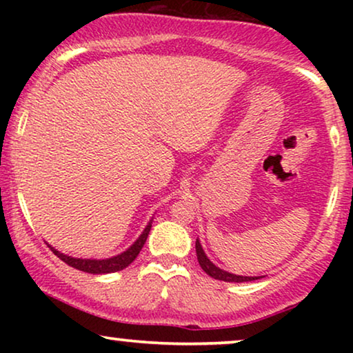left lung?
<instances>
[{
  "label": "left lung",
  "instance_id": "1",
  "mask_svg": "<svg viewBox=\"0 0 353 353\" xmlns=\"http://www.w3.org/2000/svg\"><path fill=\"white\" fill-rule=\"evenodd\" d=\"M196 254H197V260H199V265L201 268L204 270V272L209 274V276L215 278V279H220V281H226V283H244V281H254V276H238V274H231L228 272H223V270H220L219 267H215L214 263L210 262L209 259H207V255L204 254V250H202V245L199 241H196Z\"/></svg>",
  "mask_w": 353,
  "mask_h": 353
}]
</instances>
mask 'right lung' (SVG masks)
Returning a JSON list of instances; mask_svg holds the SVG:
<instances>
[{"mask_svg":"<svg viewBox=\"0 0 353 353\" xmlns=\"http://www.w3.org/2000/svg\"><path fill=\"white\" fill-rule=\"evenodd\" d=\"M151 223L152 221H149V225L146 226V230L143 231V234L139 236L137 243H134L132 248L128 250H125L123 254L117 255V257H112V259H105V260H90V259H74V257H67V255L57 252L54 248L50 249L52 250V254L57 255L62 262H65L69 267L72 268H77L80 270V272H85V273H93V274H104V273H115V272H120V270L127 268L130 263L133 262L134 259L138 257L139 250L143 249L144 243H146L148 239V234L149 231H151Z\"/></svg>","mask_w":353,"mask_h":353,"instance_id":"obj_1","label":"right lung"}]
</instances>
